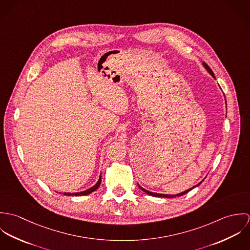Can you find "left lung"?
I'll return each instance as SVG.
<instances>
[{
	"instance_id": "8db88e82",
	"label": "left lung",
	"mask_w": 250,
	"mask_h": 250,
	"mask_svg": "<svg viewBox=\"0 0 250 250\" xmlns=\"http://www.w3.org/2000/svg\"><path fill=\"white\" fill-rule=\"evenodd\" d=\"M203 66L206 68V70L209 72L213 77H214V79H215V77H214V72L212 71V69L208 66V64L206 63V62H203ZM202 182H200L199 184H197L196 186H194V187H192V188H188V189H187V190H185V191H183V192H181V193H177V194H174V195H172V194H163V193H156V192H152V191H149V190H146L145 188H142L140 185H139V187H140V188L143 190L144 192H146L147 194H149V195H152V196H155V197H167V198H172V197H177V196H182V195H184V194H186V193H188V191H190L192 188H196V187H198L200 184H201Z\"/></svg>"
}]
</instances>
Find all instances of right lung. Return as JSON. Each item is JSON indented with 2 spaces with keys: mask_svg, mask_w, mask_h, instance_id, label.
I'll return each mask as SVG.
<instances>
[{
  "mask_svg": "<svg viewBox=\"0 0 250 250\" xmlns=\"http://www.w3.org/2000/svg\"><path fill=\"white\" fill-rule=\"evenodd\" d=\"M101 181H102V180H101V176H100L98 182L96 183V185H94L93 187H91L90 188H88V189H86V190H83V191H81V192H75V193H71V192H63V194H64V195H68V196H70V195L79 196V195H86V194H89V193L93 192L94 190H96V189L99 188V186H100V184H101Z\"/></svg>",
  "mask_w": 250,
  "mask_h": 250,
  "instance_id": "1",
  "label": "right lung"
}]
</instances>
